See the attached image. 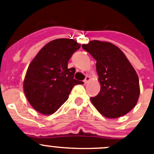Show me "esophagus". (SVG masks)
Returning <instances> with one entry per match:
<instances>
[{
	"instance_id": "1",
	"label": "esophagus",
	"mask_w": 154,
	"mask_h": 154,
	"mask_svg": "<svg viewBox=\"0 0 154 154\" xmlns=\"http://www.w3.org/2000/svg\"><path fill=\"white\" fill-rule=\"evenodd\" d=\"M89 81H90V77H89V76H86L85 79H84V83L87 84Z\"/></svg>"
}]
</instances>
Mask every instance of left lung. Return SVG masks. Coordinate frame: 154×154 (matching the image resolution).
Returning <instances> with one entry per match:
<instances>
[{
	"instance_id": "1",
	"label": "left lung",
	"mask_w": 154,
	"mask_h": 154,
	"mask_svg": "<svg viewBox=\"0 0 154 154\" xmlns=\"http://www.w3.org/2000/svg\"><path fill=\"white\" fill-rule=\"evenodd\" d=\"M82 48L96 60L100 92L91 97L94 106L107 118L126 115L137 104L140 96L139 79L124 53L109 42L91 41Z\"/></svg>"
}]
</instances>
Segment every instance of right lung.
Instances as JSON below:
<instances>
[{"mask_svg": "<svg viewBox=\"0 0 154 154\" xmlns=\"http://www.w3.org/2000/svg\"><path fill=\"white\" fill-rule=\"evenodd\" d=\"M80 47L73 39H55L42 48L30 63L24 91L38 112L54 113L69 99L73 86L83 84L74 79L75 68L68 69V62Z\"/></svg>", "mask_w": 154, "mask_h": 154, "instance_id": "add662e5", "label": "right lung"}]
</instances>
